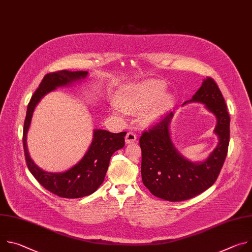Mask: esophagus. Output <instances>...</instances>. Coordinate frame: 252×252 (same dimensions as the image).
<instances>
[{"label": "esophagus", "instance_id": "esophagus-1", "mask_svg": "<svg viewBox=\"0 0 252 252\" xmlns=\"http://www.w3.org/2000/svg\"><path fill=\"white\" fill-rule=\"evenodd\" d=\"M136 140V135L132 131H128L126 135V143H132Z\"/></svg>", "mask_w": 252, "mask_h": 252}]
</instances>
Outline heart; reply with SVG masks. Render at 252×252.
Here are the masks:
<instances>
[{"instance_id": "b5f03b06", "label": "heart", "mask_w": 252, "mask_h": 252, "mask_svg": "<svg viewBox=\"0 0 252 252\" xmlns=\"http://www.w3.org/2000/svg\"><path fill=\"white\" fill-rule=\"evenodd\" d=\"M164 89L165 85L162 82L151 81L121 92L116 97V103L125 112L136 113L153 104L162 94ZM171 103V95H162L154 105L142 114V121L150 123L158 119L169 109Z\"/></svg>"}]
</instances>
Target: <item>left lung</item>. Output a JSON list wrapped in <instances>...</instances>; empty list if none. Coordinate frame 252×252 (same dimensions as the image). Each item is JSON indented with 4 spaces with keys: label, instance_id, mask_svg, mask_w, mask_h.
<instances>
[{
    "label": "left lung",
    "instance_id": "1",
    "mask_svg": "<svg viewBox=\"0 0 252 252\" xmlns=\"http://www.w3.org/2000/svg\"><path fill=\"white\" fill-rule=\"evenodd\" d=\"M189 101L204 103L218 119L214 131L220 142L206 160L190 162L175 150L168 130L172 113L142 131L139 137L143 185L155 196L173 202L192 198L215 183L229 145L230 118L223 95L214 80L210 77L203 80L192 98L185 103Z\"/></svg>",
    "mask_w": 252,
    "mask_h": 252
}]
</instances>
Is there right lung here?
Wrapping results in <instances>:
<instances>
[{"label":"right lung","mask_w":252,"mask_h":252,"mask_svg":"<svg viewBox=\"0 0 252 252\" xmlns=\"http://www.w3.org/2000/svg\"><path fill=\"white\" fill-rule=\"evenodd\" d=\"M87 75L88 71H70L66 69L47 74L39 88L32 95L27 109L23 133L27 166L41 186L60 197L80 198L94 193L103 183L113 154L125 147L126 131L114 133L107 130L95 129L92 145L83 159L64 172L52 173L44 171L35 165L30 158L27 149V133L35 105L46 94L54 91L57 87L85 79Z\"/></svg>","instance_id":"add662e5"}]
</instances>
